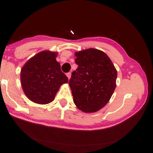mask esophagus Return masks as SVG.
Masks as SVG:
<instances>
[{
	"mask_svg": "<svg viewBox=\"0 0 153 153\" xmlns=\"http://www.w3.org/2000/svg\"><path fill=\"white\" fill-rule=\"evenodd\" d=\"M66 75H67V76H68V79H70V77H71V73H70V72H68V73H67Z\"/></svg>",
	"mask_w": 153,
	"mask_h": 153,
	"instance_id": "obj_1",
	"label": "esophagus"
}]
</instances>
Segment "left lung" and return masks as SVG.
Segmentation results:
<instances>
[{
	"label": "left lung",
	"instance_id": "1",
	"mask_svg": "<svg viewBox=\"0 0 153 153\" xmlns=\"http://www.w3.org/2000/svg\"><path fill=\"white\" fill-rule=\"evenodd\" d=\"M78 68L72 73L69 85L73 100L85 113L101 109L109 101L115 88L117 71L105 53L95 49L75 53Z\"/></svg>",
	"mask_w": 153,
	"mask_h": 153
}]
</instances>
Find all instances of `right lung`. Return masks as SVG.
Listing matches in <instances>:
<instances>
[{"label": "right lung", "instance_id": "right-lung-1", "mask_svg": "<svg viewBox=\"0 0 153 153\" xmlns=\"http://www.w3.org/2000/svg\"><path fill=\"white\" fill-rule=\"evenodd\" d=\"M57 53L42 51L33 56L21 71V83L25 95L31 101L46 104L53 101L60 85L68 82L56 61Z\"/></svg>", "mask_w": 153, "mask_h": 153}]
</instances>
